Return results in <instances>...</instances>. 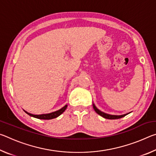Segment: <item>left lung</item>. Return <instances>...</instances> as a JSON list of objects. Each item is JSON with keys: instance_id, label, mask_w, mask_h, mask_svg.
Masks as SVG:
<instances>
[{"instance_id": "1", "label": "left lung", "mask_w": 156, "mask_h": 156, "mask_svg": "<svg viewBox=\"0 0 156 156\" xmlns=\"http://www.w3.org/2000/svg\"><path fill=\"white\" fill-rule=\"evenodd\" d=\"M93 107L98 114H99L100 115H101L102 117H103L106 119H109V120H114V119H119V118H121L122 117H125V115L127 114H124V115H109V114H107V113H105L103 112H102L101 111H100L99 109H98L95 106L94 104L93 105Z\"/></svg>"}]
</instances>
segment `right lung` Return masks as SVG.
<instances>
[{"instance_id":"1","label":"right lung","mask_w":156,"mask_h":156,"mask_svg":"<svg viewBox=\"0 0 156 156\" xmlns=\"http://www.w3.org/2000/svg\"><path fill=\"white\" fill-rule=\"evenodd\" d=\"M67 105H65V107H63L62 109H60L59 110L56 111V112L50 113H47V114H41V115H34L31 114V113H28L27 112H25L26 113H27L29 115L32 116V117H34L36 118H38V119H42V120H51L53 119V118H56L58 116H59L60 114L65 112V109H67Z\"/></svg>"}]
</instances>
